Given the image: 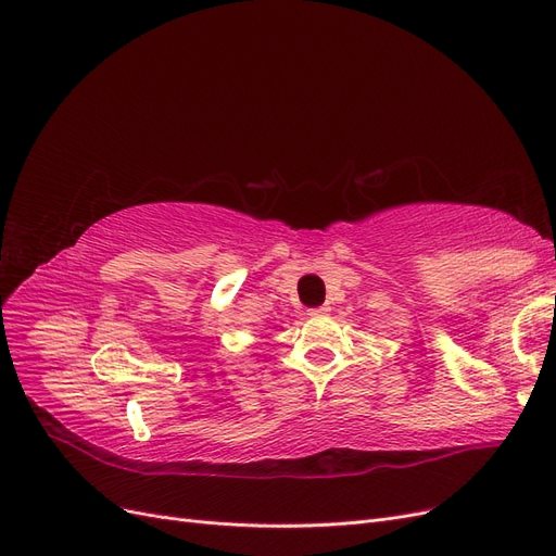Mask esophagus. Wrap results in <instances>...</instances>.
<instances>
[{
  "label": "esophagus",
  "mask_w": 556,
  "mask_h": 556,
  "mask_svg": "<svg viewBox=\"0 0 556 556\" xmlns=\"http://www.w3.org/2000/svg\"><path fill=\"white\" fill-rule=\"evenodd\" d=\"M329 311V306H318V308H311L308 311V316H313V318H318V316H325V313Z\"/></svg>",
  "instance_id": "esophagus-1"
}]
</instances>
